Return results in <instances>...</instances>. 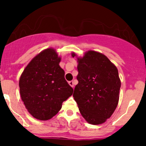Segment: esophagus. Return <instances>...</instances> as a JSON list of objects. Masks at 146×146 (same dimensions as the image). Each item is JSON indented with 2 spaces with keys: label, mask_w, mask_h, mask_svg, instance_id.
Returning a JSON list of instances; mask_svg holds the SVG:
<instances>
[{
  "label": "esophagus",
  "mask_w": 146,
  "mask_h": 146,
  "mask_svg": "<svg viewBox=\"0 0 146 146\" xmlns=\"http://www.w3.org/2000/svg\"><path fill=\"white\" fill-rule=\"evenodd\" d=\"M68 84H69V85H70V86H71L73 88H74V82H73V81H72V80H71V81H69V82H68Z\"/></svg>",
  "instance_id": "esophagus-1"
}]
</instances>
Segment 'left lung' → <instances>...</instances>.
<instances>
[{
  "mask_svg": "<svg viewBox=\"0 0 146 146\" xmlns=\"http://www.w3.org/2000/svg\"><path fill=\"white\" fill-rule=\"evenodd\" d=\"M72 56H76L72 53ZM77 80L73 98L89 123L98 125L110 118L117 107L121 81L118 70L101 53L88 51L77 58Z\"/></svg>",
  "mask_w": 146,
  "mask_h": 146,
  "instance_id": "obj_1",
  "label": "left lung"
}]
</instances>
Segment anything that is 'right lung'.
I'll use <instances>...</instances> for the list:
<instances>
[{"label":"right lung","mask_w":146,"mask_h":146,"mask_svg":"<svg viewBox=\"0 0 146 146\" xmlns=\"http://www.w3.org/2000/svg\"><path fill=\"white\" fill-rule=\"evenodd\" d=\"M60 61L55 49L46 48L32 58L20 76L22 100L35 119H51L61 110L63 102L73 95Z\"/></svg>","instance_id":"obj_1"}]
</instances>
